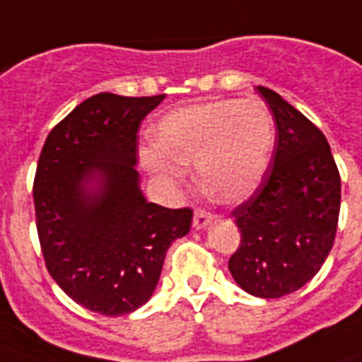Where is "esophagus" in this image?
Segmentation results:
<instances>
[{"mask_svg": "<svg viewBox=\"0 0 362 362\" xmlns=\"http://www.w3.org/2000/svg\"><path fill=\"white\" fill-rule=\"evenodd\" d=\"M211 221H213V213L206 211V209H196L192 225H194L196 230H200V228H206V226L209 225Z\"/></svg>", "mask_w": 362, "mask_h": 362, "instance_id": "1", "label": "esophagus"}]
</instances>
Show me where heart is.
Instances as JSON below:
<instances>
[{
  "label": "heart",
  "mask_w": 362,
  "mask_h": 362,
  "mask_svg": "<svg viewBox=\"0 0 362 362\" xmlns=\"http://www.w3.org/2000/svg\"><path fill=\"white\" fill-rule=\"evenodd\" d=\"M276 139L270 109L260 100H215L175 109L158 122L156 147L145 149V168L166 183H177L181 168L194 164L207 194L236 204L255 192Z\"/></svg>",
  "instance_id": "b5f03b06"
}]
</instances>
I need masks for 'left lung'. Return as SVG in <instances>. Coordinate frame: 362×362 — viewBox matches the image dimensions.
Listing matches in <instances>:
<instances>
[{
	"label": "left lung",
	"instance_id": "obj_1",
	"mask_svg": "<svg viewBox=\"0 0 362 362\" xmlns=\"http://www.w3.org/2000/svg\"><path fill=\"white\" fill-rule=\"evenodd\" d=\"M259 92L276 119V143L257 190L232 211L242 240L228 270L249 295L279 298L304 287L329 257L341 183L323 132L277 92Z\"/></svg>",
	"mask_w": 362,
	"mask_h": 362
}]
</instances>
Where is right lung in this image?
<instances>
[{
	"label": "right lung",
	"instance_id": "1",
	"mask_svg": "<svg viewBox=\"0 0 362 362\" xmlns=\"http://www.w3.org/2000/svg\"><path fill=\"white\" fill-rule=\"evenodd\" d=\"M164 100L102 92L50 130L33 179L45 264L71 300L124 315L149 300L192 209H168L139 189L137 130Z\"/></svg>",
	"mask_w": 362,
	"mask_h": 362
}]
</instances>
